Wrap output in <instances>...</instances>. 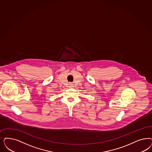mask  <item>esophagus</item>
<instances>
[{
  "mask_svg": "<svg viewBox=\"0 0 152 152\" xmlns=\"http://www.w3.org/2000/svg\"><path fill=\"white\" fill-rule=\"evenodd\" d=\"M70 86H72V85H70Z\"/></svg>",
  "mask_w": 152,
  "mask_h": 152,
  "instance_id": "1",
  "label": "esophagus"
}]
</instances>
